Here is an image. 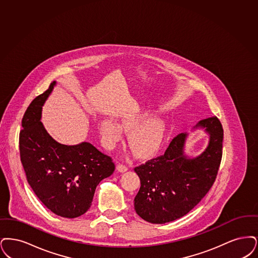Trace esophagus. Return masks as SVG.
<instances>
[{
    "label": "esophagus",
    "instance_id": "34e87169",
    "mask_svg": "<svg viewBox=\"0 0 258 258\" xmlns=\"http://www.w3.org/2000/svg\"><path fill=\"white\" fill-rule=\"evenodd\" d=\"M116 168H117V170L120 171V172H124V171H126L128 169V167L126 165H123V164H118Z\"/></svg>",
    "mask_w": 258,
    "mask_h": 258
}]
</instances>
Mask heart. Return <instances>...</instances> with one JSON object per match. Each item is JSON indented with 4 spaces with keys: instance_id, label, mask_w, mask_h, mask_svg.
Returning a JSON list of instances; mask_svg holds the SVG:
<instances>
[{
    "instance_id": "obj_1",
    "label": "heart",
    "mask_w": 258,
    "mask_h": 258,
    "mask_svg": "<svg viewBox=\"0 0 258 258\" xmlns=\"http://www.w3.org/2000/svg\"><path fill=\"white\" fill-rule=\"evenodd\" d=\"M147 113L131 114L126 116L122 126L129 135V145L138 156H148L161 146L165 137V124L158 118H150ZM101 135L107 146H112L122 138V129L119 124L106 119L101 124Z\"/></svg>"
}]
</instances>
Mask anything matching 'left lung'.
Wrapping results in <instances>:
<instances>
[{
    "mask_svg": "<svg viewBox=\"0 0 258 258\" xmlns=\"http://www.w3.org/2000/svg\"><path fill=\"white\" fill-rule=\"evenodd\" d=\"M210 134L209 146L201 156L187 159L183 146L187 135L172 139L163 155L135 168L141 188L135 210L146 222L165 224L189 213L213 186L223 156L224 129L217 116L201 120Z\"/></svg>",
    "mask_w": 258,
    "mask_h": 258,
    "instance_id": "obj_1",
    "label": "left lung"
}]
</instances>
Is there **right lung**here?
<instances>
[{
    "label": "right lung",
    "mask_w": 258,
    "mask_h": 258,
    "mask_svg": "<svg viewBox=\"0 0 258 258\" xmlns=\"http://www.w3.org/2000/svg\"><path fill=\"white\" fill-rule=\"evenodd\" d=\"M56 82L36 96L22 118L19 151L28 183L53 213L77 218L90 209L96 186L115 166L112 157L90 143L64 146L56 143L40 122L41 109Z\"/></svg>",
    "instance_id": "1"
}]
</instances>
